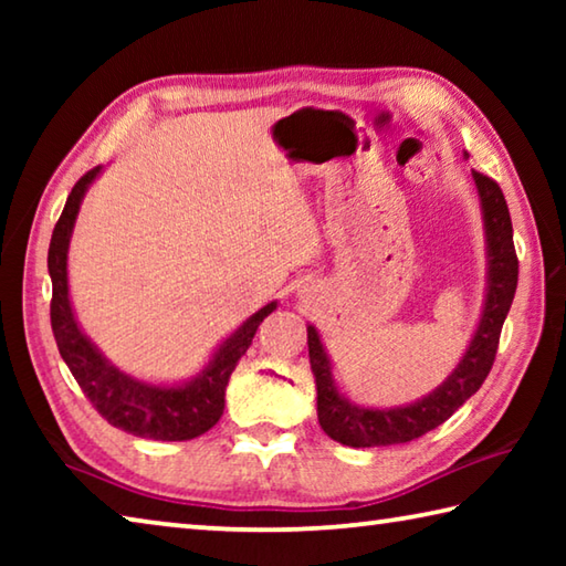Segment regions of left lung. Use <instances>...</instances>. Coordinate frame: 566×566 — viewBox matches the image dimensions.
Here are the masks:
<instances>
[{
  "instance_id": "8db88e82",
  "label": "left lung",
  "mask_w": 566,
  "mask_h": 566,
  "mask_svg": "<svg viewBox=\"0 0 566 566\" xmlns=\"http://www.w3.org/2000/svg\"><path fill=\"white\" fill-rule=\"evenodd\" d=\"M474 185L482 202L484 232H486V256H490V284L482 319L474 332L469 349L457 364V369L439 385L432 395L421 397L409 407L395 409H364L354 407L344 399L332 379V364L324 352L319 334L306 327V344H310V364L314 385H317V417L327 437L347 447H389L405 444L421 434L432 432L439 424L454 415L474 391L484 385L490 375L496 347H500L502 324L510 312L516 276H520V260L514 252L512 217L500 185L492 177L472 171Z\"/></svg>"
}]
</instances>
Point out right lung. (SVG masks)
<instances>
[{
  "label": "right lung",
  "mask_w": 566,
  "mask_h": 566,
  "mask_svg": "<svg viewBox=\"0 0 566 566\" xmlns=\"http://www.w3.org/2000/svg\"><path fill=\"white\" fill-rule=\"evenodd\" d=\"M102 167L90 169L66 197L60 222L54 224L46 266L52 276V332L60 347L62 359L70 367L76 385L92 407L109 421L112 427L129 432L134 437L161 439V442H185L212 429L224 411V389L232 377L237 361L252 344L256 329L266 314L274 312L276 302L262 306L252 314L222 347L214 352L202 375L181 387H157L124 375L114 364L104 359V354L84 337L80 324L74 319L70 304V284H66V249L74 229L76 212L87 187L99 175Z\"/></svg>",
  "instance_id": "obj_1"
}]
</instances>
